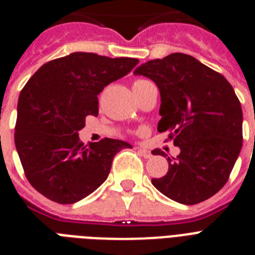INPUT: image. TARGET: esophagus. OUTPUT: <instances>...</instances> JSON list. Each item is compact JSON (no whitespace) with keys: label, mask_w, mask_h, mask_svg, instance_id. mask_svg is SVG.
<instances>
[{"label":"esophagus","mask_w":255,"mask_h":255,"mask_svg":"<svg viewBox=\"0 0 255 255\" xmlns=\"http://www.w3.org/2000/svg\"><path fill=\"white\" fill-rule=\"evenodd\" d=\"M138 152L140 153L141 155H143L144 158H150V157H152V153H150V150H148V149H143V148H138Z\"/></svg>","instance_id":"obj_1"}]
</instances>
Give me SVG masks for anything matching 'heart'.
I'll return each instance as SVG.
<instances>
[{
	"instance_id": "heart-1",
	"label": "heart",
	"mask_w": 255,
	"mask_h": 255,
	"mask_svg": "<svg viewBox=\"0 0 255 255\" xmlns=\"http://www.w3.org/2000/svg\"><path fill=\"white\" fill-rule=\"evenodd\" d=\"M145 82H147V80H144V79H136V80L132 82V89L140 87V85H143Z\"/></svg>"
}]
</instances>
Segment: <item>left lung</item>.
Wrapping results in <instances>:
<instances>
[{"label":"left lung","mask_w":255,"mask_h":255,"mask_svg":"<svg viewBox=\"0 0 255 255\" xmlns=\"http://www.w3.org/2000/svg\"><path fill=\"white\" fill-rule=\"evenodd\" d=\"M135 75L155 83L161 93L159 132L180 148L168 171L152 179L177 203L197 204L213 197L229 180L243 147V111L224 75L185 53H171L136 67ZM152 154L166 157L161 149Z\"/></svg>","instance_id":"1"}]
</instances>
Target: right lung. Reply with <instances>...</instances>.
<instances>
[{
    "label": "right lung",
    "mask_w": 255,
    "mask_h": 255,
    "mask_svg": "<svg viewBox=\"0 0 255 255\" xmlns=\"http://www.w3.org/2000/svg\"><path fill=\"white\" fill-rule=\"evenodd\" d=\"M138 58L74 52L37 70L17 102L15 145L30 185L60 204L82 200L100 188L112 159L129 143L105 138L84 145L78 131L98 115V94L129 74Z\"/></svg>",
    "instance_id": "add662e5"
}]
</instances>
